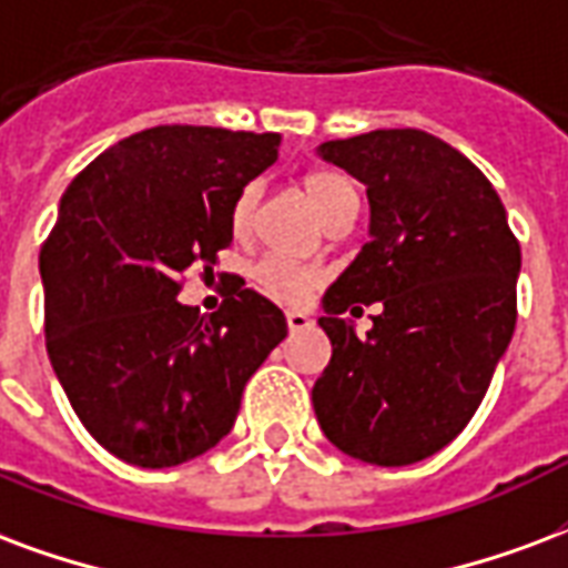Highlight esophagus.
I'll list each match as a JSON object with an SVG mask.
<instances>
[{
	"label": "esophagus",
	"instance_id": "34e87169",
	"mask_svg": "<svg viewBox=\"0 0 568 568\" xmlns=\"http://www.w3.org/2000/svg\"><path fill=\"white\" fill-rule=\"evenodd\" d=\"M285 322H288L292 331H306V327H313V318L306 316V313H301V310H288V313H285Z\"/></svg>",
	"mask_w": 568,
	"mask_h": 568
}]
</instances>
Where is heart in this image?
Listing matches in <instances>:
<instances>
[{"label": "heart", "mask_w": 568, "mask_h": 568, "mask_svg": "<svg viewBox=\"0 0 568 568\" xmlns=\"http://www.w3.org/2000/svg\"><path fill=\"white\" fill-rule=\"evenodd\" d=\"M304 192L310 204L318 210V216L325 220V216H331L337 210L339 201L355 195V186L348 180L337 178V174L316 171V174H310L304 180ZM255 207H258V186H246L237 195V201H234V207H231V229H234L237 237L250 234ZM252 276H255V283L262 285L267 295L276 297V301H285V304L304 301L318 283V276L310 267L285 262V258H262L252 267Z\"/></svg>", "instance_id": "b5f03b06"}]
</instances>
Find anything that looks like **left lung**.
I'll return each instance as SVG.
<instances>
[{
	"mask_svg": "<svg viewBox=\"0 0 568 568\" xmlns=\"http://www.w3.org/2000/svg\"><path fill=\"white\" fill-rule=\"evenodd\" d=\"M318 159L369 201V243L322 297L318 427L364 464H418L464 430L506 355L520 246L490 180L434 134L376 129L325 141ZM376 300L383 313L358 338L342 313Z\"/></svg>",
	"mask_w": 568,
	"mask_h": 568,
	"instance_id": "obj_1",
	"label": "left lung"
}]
</instances>
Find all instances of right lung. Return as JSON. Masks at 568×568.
I'll list each match as a JSON object with an SVG mask.
<instances>
[{
	"instance_id": "1",
	"label": "right lung",
	"mask_w": 568,
	"mask_h": 568,
	"mask_svg": "<svg viewBox=\"0 0 568 568\" xmlns=\"http://www.w3.org/2000/svg\"><path fill=\"white\" fill-rule=\"evenodd\" d=\"M280 144L276 132L155 125L62 195L41 246L48 355L83 427L125 464L165 469L210 452L288 334L283 310L243 283L207 318L178 301L180 276L231 243V207Z\"/></svg>"
}]
</instances>
